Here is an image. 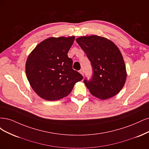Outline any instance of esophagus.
<instances>
[{"mask_svg": "<svg viewBox=\"0 0 149 149\" xmlns=\"http://www.w3.org/2000/svg\"><path fill=\"white\" fill-rule=\"evenodd\" d=\"M79 72L82 75H84V70H83V69H81V70H80V71H79Z\"/></svg>", "mask_w": 149, "mask_h": 149, "instance_id": "34e87169", "label": "esophagus"}]
</instances>
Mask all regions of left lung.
Returning <instances> with one entry per match:
<instances>
[{
    "instance_id": "1",
    "label": "left lung",
    "mask_w": 149,
    "mask_h": 149,
    "mask_svg": "<svg viewBox=\"0 0 149 149\" xmlns=\"http://www.w3.org/2000/svg\"><path fill=\"white\" fill-rule=\"evenodd\" d=\"M77 42L87 54L93 75L84 82L91 94L101 100L117 95L126 80V69L117 46L106 38L97 35L81 36Z\"/></svg>"
}]
</instances>
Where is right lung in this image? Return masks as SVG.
Masks as SVG:
<instances>
[{
    "label": "right lung",
    "mask_w": 149,
    "mask_h": 149,
    "mask_svg": "<svg viewBox=\"0 0 149 149\" xmlns=\"http://www.w3.org/2000/svg\"><path fill=\"white\" fill-rule=\"evenodd\" d=\"M75 36L51 37L38 44L28 56L26 77L36 93L47 101L68 96L83 76L72 69L68 56Z\"/></svg>",
    "instance_id": "add662e5"
}]
</instances>
